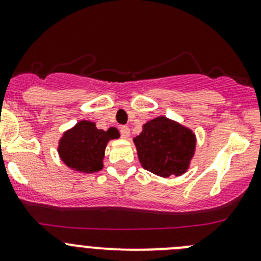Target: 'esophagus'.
<instances>
[{
    "label": "esophagus",
    "instance_id": "1",
    "mask_svg": "<svg viewBox=\"0 0 261 261\" xmlns=\"http://www.w3.org/2000/svg\"><path fill=\"white\" fill-rule=\"evenodd\" d=\"M120 133L123 139H127L128 136H130V128H128V126H121Z\"/></svg>",
    "mask_w": 261,
    "mask_h": 261
}]
</instances>
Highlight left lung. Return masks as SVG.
<instances>
[{
  "label": "left lung",
  "mask_w": 261,
  "mask_h": 261,
  "mask_svg": "<svg viewBox=\"0 0 261 261\" xmlns=\"http://www.w3.org/2000/svg\"><path fill=\"white\" fill-rule=\"evenodd\" d=\"M134 143L144 169L164 178L186 173L196 150L194 134L164 116L147 121Z\"/></svg>",
  "instance_id": "left-lung-1"
}]
</instances>
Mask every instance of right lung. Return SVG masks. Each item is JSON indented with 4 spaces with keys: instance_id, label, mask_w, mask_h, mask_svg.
Segmentation results:
<instances>
[{
    "instance_id": "right-lung-1",
    "label": "right lung",
    "mask_w": 261,
    "mask_h": 261,
    "mask_svg": "<svg viewBox=\"0 0 261 261\" xmlns=\"http://www.w3.org/2000/svg\"><path fill=\"white\" fill-rule=\"evenodd\" d=\"M120 136L115 127L99 130L91 121H80L60 139L58 152L65 165L82 173L98 172L103 167L107 143Z\"/></svg>"
}]
</instances>
